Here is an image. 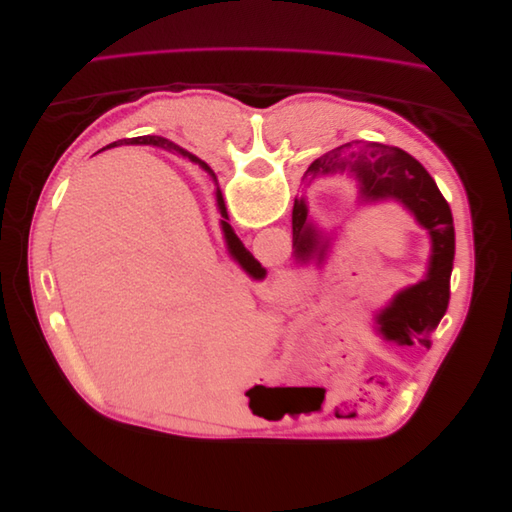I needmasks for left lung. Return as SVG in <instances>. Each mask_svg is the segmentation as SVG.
I'll use <instances>...</instances> for the list:
<instances>
[{"label":"left lung","mask_w":512,"mask_h":512,"mask_svg":"<svg viewBox=\"0 0 512 512\" xmlns=\"http://www.w3.org/2000/svg\"><path fill=\"white\" fill-rule=\"evenodd\" d=\"M316 175H350L358 181L362 202H400L431 237L429 269L423 281L402 289L377 316L379 331L400 346H431L429 333L440 325L450 300V275L454 262V221L448 202L425 166L394 145L379 141H350L316 158L310 168ZM294 248L300 262H323L329 241L308 221L304 198H296L291 212Z\"/></svg>","instance_id":"1"}]
</instances>
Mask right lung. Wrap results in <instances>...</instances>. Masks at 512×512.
<instances>
[{"instance_id":"obj_1","label":"right lung","mask_w":512,"mask_h":512,"mask_svg":"<svg viewBox=\"0 0 512 512\" xmlns=\"http://www.w3.org/2000/svg\"><path fill=\"white\" fill-rule=\"evenodd\" d=\"M114 145H156V148H164V150H168V152H177V154H183V156H187L191 162H198L204 170H208V173L214 177V173L210 170V166L206 164V162H202L200 158H196L193 154H189L187 150H183V148H179L177 143H173V141H168V139H164V137H156V135H141V137H131V139H120V141H114V143H110L108 148H114ZM216 204H218V210H221V216L225 218V221H221V225H223V233H225V239H227V248H229V254L235 258V262L241 266L243 271H246L252 279H264V275H266V271L262 269V264L246 250L243 248V243L239 241V237L235 235V231L231 229V225L227 223L229 221V214H227V208H225V200H223V193H221V189H216Z\"/></svg>"}]
</instances>
